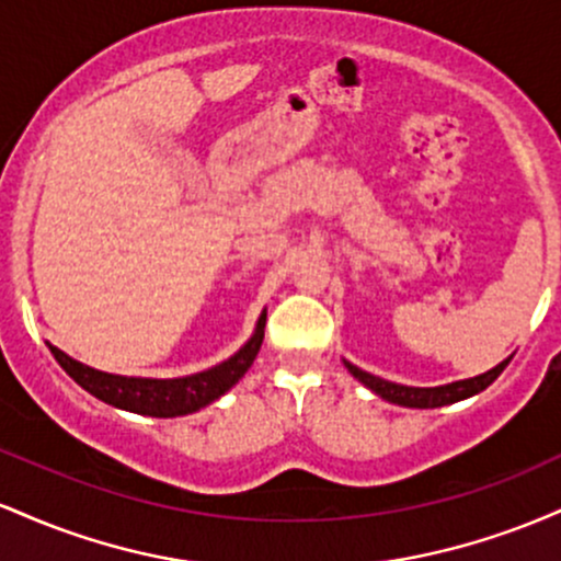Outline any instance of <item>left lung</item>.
<instances>
[{
  "label": "left lung",
  "mask_w": 561,
  "mask_h": 561,
  "mask_svg": "<svg viewBox=\"0 0 561 561\" xmlns=\"http://www.w3.org/2000/svg\"><path fill=\"white\" fill-rule=\"evenodd\" d=\"M508 362H512V356L504 358L501 364H495L493 369L485 371V375L459 379V382L437 385V388H411V385H398V382H390V379L369 375V371L358 369V366H353L351 362H343V364L347 366V371L364 385V388H369L375 396L382 398V401L405 405V409H437V405H448V403L478 396V392H482L488 385L499 379V375L506 369Z\"/></svg>",
  "instance_id": "obj_1"
}]
</instances>
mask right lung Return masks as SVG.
<instances>
[{"instance_id": "obj_1", "label": "right lung", "mask_w": 561, "mask_h": 561, "mask_svg": "<svg viewBox=\"0 0 561 561\" xmlns=\"http://www.w3.org/2000/svg\"><path fill=\"white\" fill-rule=\"evenodd\" d=\"M263 327H266V311H261L255 321V332L244 343L234 356L227 362L210 366V369L197 371V375L156 379V377H124L111 375V371H100L94 366H87L60 347L49 345L57 364L68 371L83 390L92 392L100 401L115 405V409L131 411V414L158 416V420H171V416L195 414L205 409L208 403L218 401L224 392H229L244 377L259 356L263 343Z\"/></svg>"}]
</instances>
